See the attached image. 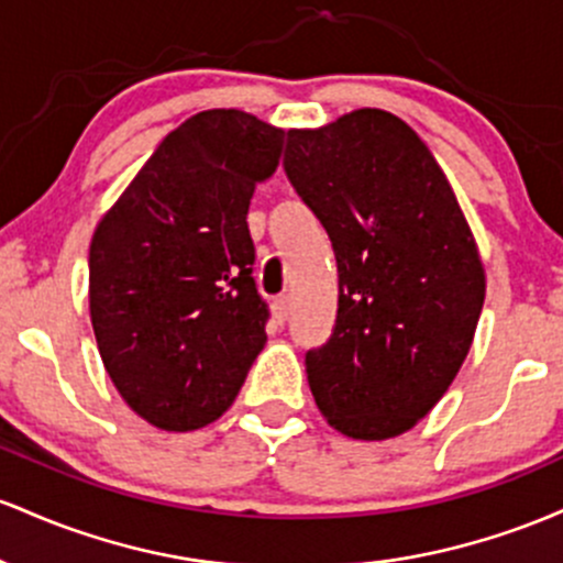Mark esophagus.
<instances>
[{"label":"esophagus","mask_w":563,"mask_h":563,"mask_svg":"<svg viewBox=\"0 0 563 563\" xmlns=\"http://www.w3.org/2000/svg\"><path fill=\"white\" fill-rule=\"evenodd\" d=\"M274 313L276 319L284 321L289 316V295H279V298L274 300Z\"/></svg>","instance_id":"1"}]
</instances>
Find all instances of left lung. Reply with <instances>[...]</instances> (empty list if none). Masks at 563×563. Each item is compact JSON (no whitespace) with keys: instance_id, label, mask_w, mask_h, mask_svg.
I'll use <instances>...</instances> for the list:
<instances>
[{"instance_id":"left-lung-1","label":"left lung","mask_w":563,"mask_h":563,"mask_svg":"<svg viewBox=\"0 0 563 563\" xmlns=\"http://www.w3.org/2000/svg\"><path fill=\"white\" fill-rule=\"evenodd\" d=\"M284 173L338 261L334 330L306 353L316 407L351 439H394L471 351L486 279L468 220L418 132L380 109L289 130Z\"/></svg>"}]
</instances>
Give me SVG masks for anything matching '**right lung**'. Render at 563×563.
<instances>
[{"mask_svg": "<svg viewBox=\"0 0 563 563\" xmlns=\"http://www.w3.org/2000/svg\"><path fill=\"white\" fill-rule=\"evenodd\" d=\"M287 132L212 109L169 132L100 218L90 319L106 372L145 422L197 431L231 407L265 345L247 212Z\"/></svg>", "mask_w": 563, "mask_h": 563, "instance_id": "obj_1", "label": "right lung"}]
</instances>
